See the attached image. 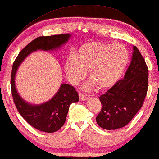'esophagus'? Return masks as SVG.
Wrapping results in <instances>:
<instances>
[{"instance_id":"esophagus-1","label":"esophagus","mask_w":159,"mask_h":159,"mask_svg":"<svg viewBox=\"0 0 159 159\" xmlns=\"http://www.w3.org/2000/svg\"><path fill=\"white\" fill-rule=\"evenodd\" d=\"M79 97H80V101H86V100H88V98H89L88 95H84V94H83V93H80V94H79Z\"/></svg>"}]
</instances>
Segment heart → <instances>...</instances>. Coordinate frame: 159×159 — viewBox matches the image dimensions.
<instances>
[{"mask_svg": "<svg viewBox=\"0 0 159 159\" xmlns=\"http://www.w3.org/2000/svg\"><path fill=\"white\" fill-rule=\"evenodd\" d=\"M128 58L129 51L123 44L93 42L82 45L77 57H69L64 69L71 84L79 83L89 69V77L98 88L106 89L118 81ZM92 87V83H88L84 88L89 90Z\"/></svg>", "mask_w": 159, "mask_h": 159, "instance_id": "1", "label": "heart"}]
</instances>
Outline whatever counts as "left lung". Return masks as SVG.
Here are the masks:
<instances>
[{"instance_id": "left-lung-1", "label": "left lung", "mask_w": 159, "mask_h": 159, "mask_svg": "<svg viewBox=\"0 0 159 159\" xmlns=\"http://www.w3.org/2000/svg\"><path fill=\"white\" fill-rule=\"evenodd\" d=\"M148 86V69L138 48L133 46L125 77L99 97L102 105L96 117L99 127L114 130L127 125L142 107Z\"/></svg>"}]
</instances>
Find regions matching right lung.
<instances>
[{
  "mask_svg": "<svg viewBox=\"0 0 159 159\" xmlns=\"http://www.w3.org/2000/svg\"><path fill=\"white\" fill-rule=\"evenodd\" d=\"M70 37V34L38 37L21 50L13 64L11 88L15 106L21 116L32 127L40 131L51 133L60 129L66 121L69 106L72 103L79 101L78 93L73 86L61 84L59 90L50 101L32 105L24 101L17 93L15 75L19 65L32 52L57 49L65 44Z\"/></svg>",
  "mask_w": 159,
  "mask_h": 159,
  "instance_id": "1",
  "label": "right lung"
}]
</instances>
